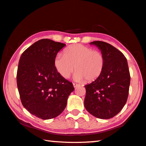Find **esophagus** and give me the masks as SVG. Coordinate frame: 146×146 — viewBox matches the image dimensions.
Segmentation results:
<instances>
[{
  "label": "esophagus",
  "mask_w": 146,
  "mask_h": 146,
  "mask_svg": "<svg viewBox=\"0 0 146 146\" xmlns=\"http://www.w3.org/2000/svg\"><path fill=\"white\" fill-rule=\"evenodd\" d=\"M80 86V84H76V83H73V86H74V88H77V87H78Z\"/></svg>",
  "instance_id": "esophagus-1"
}]
</instances>
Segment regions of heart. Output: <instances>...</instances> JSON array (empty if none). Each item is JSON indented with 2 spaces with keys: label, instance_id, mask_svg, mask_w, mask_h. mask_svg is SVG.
<instances>
[{
  "label": "heart",
  "instance_id": "b5f03b06",
  "mask_svg": "<svg viewBox=\"0 0 146 146\" xmlns=\"http://www.w3.org/2000/svg\"><path fill=\"white\" fill-rule=\"evenodd\" d=\"M54 64L57 72L64 78H68L74 69L76 81L82 82L87 79L93 82L102 74L105 66V56L99 50L81 44H75L67 47L64 54H58Z\"/></svg>",
  "mask_w": 146,
  "mask_h": 146
}]
</instances>
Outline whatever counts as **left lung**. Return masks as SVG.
<instances>
[{
	"label": "left lung",
	"instance_id": "8db88e82",
	"mask_svg": "<svg viewBox=\"0 0 146 146\" xmlns=\"http://www.w3.org/2000/svg\"><path fill=\"white\" fill-rule=\"evenodd\" d=\"M101 50L105 59L101 75L84 86V106L88 112L100 119L112 118L125 105L130 86V73L126 58L110 44L101 41L90 43Z\"/></svg>",
	"mask_w": 146,
	"mask_h": 146
}]
</instances>
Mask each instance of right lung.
<instances>
[{"instance_id":"obj_1","label":"right lung","mask_w":146,"mask_h":146,"mask_svg":"<svg viewBox=\"0 0 146 146\" xmlns=\"http://www.w3.org/2000/svg\"><path fill=\"white\" fill-rule=\"evenodd\" d=\"M66 44L42 39L32 44L20 57L17 84L21 101L32 114L43 119L56 117L63 112L72 82L57 72L54 61Z\"/></svg>"}]
</instances>
